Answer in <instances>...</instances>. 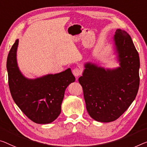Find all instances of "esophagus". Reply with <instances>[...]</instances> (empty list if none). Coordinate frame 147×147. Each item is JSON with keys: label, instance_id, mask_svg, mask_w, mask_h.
<instances>
[{"label": "esophagus", "instance_id": "esophagus-1", "mask_svg": "<svg viewBox=\"0 0 147 147\" xmlns=\"http://www.w3.org/2000/svg\"><path fill=\"white\" fill-rule=\"evenodd\" d=\"M72 73L76 77H79L82 74V70L78 67H76L72 70Z\"/></svg>", "mask_w": 147, "mask_h": 147}]
</instances>
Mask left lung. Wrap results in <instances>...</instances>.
<instances>
[{"label": "left lung", "mask_w": 147, "mask_h": 147, "mask_svg": "<svg viewBox=\"0 0 147 147\" xmlns=\"http://www.w3.org/2000/svg\"><path fill=\"white\" fill-rule=\"evenodd\" d=\"M114 39L120 67L105 70L87 63L78 80L89 116L100 122L119 118L135 100L139 87V56L131 38L117 29Z\"/></svg>", "instance_id": "obj_1"}]
</instances>
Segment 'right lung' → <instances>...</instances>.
<instances>
[{"label":"right lung","mask_w":147,"mask_h":147,"mask_svg":"<svg viewBox=\"0 0 147 147\" xmlns=\"http://www.w3.org/2000/svg\"><path fill=\"white\" fill-rule=\"evenodd\" d=\"M18 39L9 52L6 67L8 85L13 101L28 118L36 123L53 122L61 112L66 87L76 80L71 69L56 74L28 80L18 67L16 51Z\"/></svg>","instance_id":"add662e5"}]
</instances>
